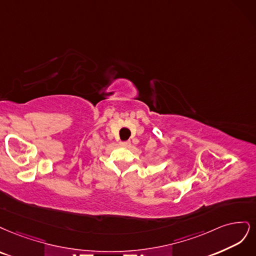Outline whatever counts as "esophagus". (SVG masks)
I'll return each mask as SVG.
<instances>
[{
    "label": "esophagus",
    "instance_id": "esophagus-1",
    "mask_svg": "<svg viewBox=\"0 0 256 256\" xmlns=\"http://www.w3.org/2000/svg\"><path fill=\"white\" fill-rule=\"evenodd\" d=\"M130 142H120V146H124V148H128V146H130Z\"/></svg>",
    "mask_w": 256,
    "mask_h": 256
}]
</instances>
